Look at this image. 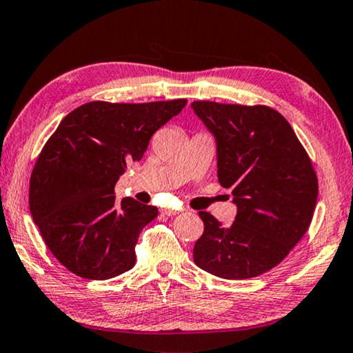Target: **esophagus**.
Listing matches in <instances>:
<instances>
[{
  "label": "esophagus",
  "instance_id": "34e87169",
  "mask_svg": "<svg viewBox=\"0 0 353 353\" xmlns=\"http://www.w3.org/2000/svg\"><path fill=\"white\" fill-rule=\"evenodd\" d=\"M163 214H168V216H174V214L181 213V210L179 208H163Z\"/></svg>",
  "mask_w": 353,
  "mask_h": 353
}]
</instances>
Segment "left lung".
Listing matches in <instances>:
<instances>
[{"label":"left lung","mask_w":353,"mask_h":353,"mask_svg":"<svg viewBox=\"0 0 353 353\" xmlns=\"http://www.w3.org/2000/svg\"><path fill=\"white\" fill-rule=\"evenodd\" d=\"M216 139L218 181L232 188L234 224L199 212L204 234L194 263L213 276L244 280L277 266L305 235L318 199V176L291 124L268 105L194 101Z\"/></svg>","instance_id":"obj_1"}]
</instances>
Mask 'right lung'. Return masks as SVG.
Instances as JSON below:
<instances>
[{
	"label": "right lung",
	"mask_w": 353,
	"mask_h": 353,
	"mask_svg": "<svg viewBox=\"0 0 353 353\" xmlns=\"http://www.w3.org/2000/svg\"><path fill=\"white\" fill-rule=\"evenodd\" d=\"M187 99L92 101L70 112L45 143L29 181V208L51 254L76 276L107 280L135 265L154 205L115 201V185Z\"/></svg>",
	"instance_id": "right-lung-1"
}]
</instances>
